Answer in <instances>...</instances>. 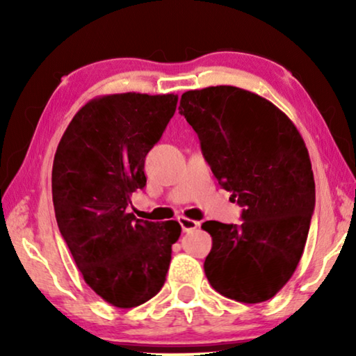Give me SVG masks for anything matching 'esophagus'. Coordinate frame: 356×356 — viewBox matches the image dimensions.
<instances>
[{
	"instance_id": "obj_1",
	"label": "esophagus",
	"mask_w": 356,
	"mask_h": 356,
	"mask_svg": "<svg viewBox=\"0 0 356 356\" xmlns=\"http://www.w3.org/2000/svg\"><path fill=\"white\" fill-rule=\"evenodd\" d=\"M178 222H179V225H181L183 232H191V230H196V228L199 227V222L193 220V218L178 217Z\"/></svg>"
}]
</instances>
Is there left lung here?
Here are the masks:
<instances>
[{"label":"left lung","mask_w":356,"mask_h":356,"mask_svg":"<svg viewBox=\"0 0 356 356\" xmlns=\"http://www.w3.org/2000/svg\"><path fill=\"white\" fill-rule=\"evenodd\" d=\"M181 113L220 186L243 207L241 225L209 220L204 272L241 303L270 300L293 275L308 238L316 191L305 140L269 100L233 86L188 90Z\"/></svg>","instance_id":"obj_1"}]
</instances>
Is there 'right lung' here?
Here are the masks:
<instances>
[{"mask_svg": "<svg viewBox=\"0 0 356 356\" xmlns=\"http://www.w3.org/2000/svg\"><path fill=\"white\" fill-rule=\"evenodd\" d=\"M178 95L113 94L90 100L58 144L51 172L55 216L86 284L116 308L160 291L181 235L178 222L129 213L145 186V155L162 138Z\"/></svg>", "mask_w": 356, "mask_h": 356, "instance_id": "obj_1", "label": "right lung"}]
</instances>
